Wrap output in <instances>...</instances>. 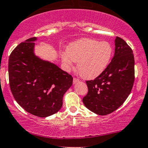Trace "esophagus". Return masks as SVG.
Listing matches in <instances>:
<instances>
[{
	"label": "esophagus",
	"mask_w": 148,
	"mask_h": 148,
	"mask_svg": "<svg viewBox=\"0 0 148 148\" xmlns=\"http://www.w3.org/2000/svg\"><path fill=\"white\" fill-rule=\"evenodd\" d=\"M78 82H79L78 79H77V78H75V77H74V78H73V84H76V83H78Z\"/></svg>",
	"instance_id": "34e87169"
}]
</instances>
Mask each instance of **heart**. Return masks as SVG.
<instances>
[{
    "instance_id": "1",
    "label": "heart",
    "mask_w": 148,
    "mask_h": 148,
    "mask_svg": "<svg viewBox=\"0 0 148 148\" xmlns=\"http://www.w3.org/2000/svg\"><path fill=\"white\" fill-rule=\"evenodd\" d=\"M112 56V48L106 41L100 42L92 38L74 41L61 54L62 61L67 68L77 63V69L83 78L91 80L106 71Z\"/></svg>"
}]
</instances>
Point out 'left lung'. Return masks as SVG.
<instances>
[{
  "label": "left lung",
  "instance_id": "8db88e82",
  "mask_svg": "<svg viewBox=\"0 0 148 148\" xmlns=\"http://www.w3.org/2000/svg\"><path fill=\"white\" fill-rule=\"evenodd\" d=\"M115 54L106 71L93 80L86 81L88 92L85 106L99 115L116 110L130 95L135 80L133 53L119 37L115 40Z\"/></svg>",
  "mask_w": 148,
  "mask_h": 148
}]
</instances>
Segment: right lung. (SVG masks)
Listing matches in <instances>:
<instances>
[{"mask_svg": "<svg viewBox=\"0 0 148 148\" xmlns=\"http://www.w3.org/2000/svg\"><path fill=\"white\" fill-rule=\"evenodd\" d=\"M33 37L13 50L8 60L9 83L16 102L25 111L45 118L63 106L64 94L73 84V77L56 64L35 54Z\"/></svg>", "mask_w": 148, "mask_h": 148, "instance_id": "add662e5", "label": "right lung"}]
</instances>
